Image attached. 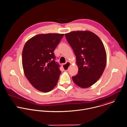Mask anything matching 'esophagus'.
<instances>
[{"label": "esophagus", "instance_id": "obj_1", "mask_svg": "<svg viewBox=\"0 0 127 127\" xmlns=\"http://www.w3.org/2000/svg\"><path fill=\"white\" fill-rule=\"evenodd\" d=\"M71 65V62H69V61H67V62H66V63L63 64L62 65V66H63V68H64V71H67L68 70V68L70 67V66Z\"/></svg>", "mask_w": 127, "mask_h": 127}]
</instances>
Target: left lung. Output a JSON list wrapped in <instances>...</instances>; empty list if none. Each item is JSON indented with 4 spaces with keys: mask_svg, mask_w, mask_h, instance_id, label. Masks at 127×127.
Here are the masks:
<instances>
[{
    "mask_svg": "<svg viewBox=\"0 0 127 127\" xmlns=\"http://www.w3.org/2000/svg\"><path fill=\"white\" fill-rule=\"evenodd\" d=\"M65 36L75 54L78 68L72 79L79 87L88 88L99 79L105 68L103 44L97 35L89 31H72Z\"/></svg>",
    "mask_w": 127,
    "mask_h": 127,
    "instance_id": "left-lung-1",
    "label": "left lung"
}]
</instances>
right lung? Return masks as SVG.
<instances>
[{"mask_svg":"<svg viewBox=\"0 0 127 127\" xmlns=\"http://www.w3.org/2000/svg\"><path fill=\"white\" fill-rule=\"evenodd\" d=\"M64 34L37 35L26 42L22 52V64L26 77L36 89L51 91L56 85L61 72L55 61L53 51Z\"/></svg>","mask_w":127,"mask_h":127,"instance_id":"right-lung-1","label":"right lung"}]
</instances>
